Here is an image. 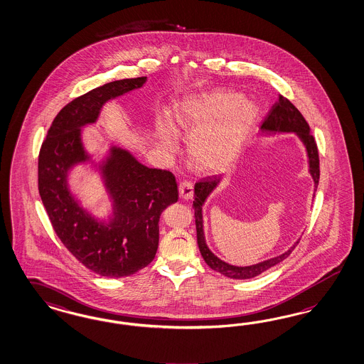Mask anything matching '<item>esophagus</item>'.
<instances>
[{
	"mask_svg": "<svg viewBox=\"0 0 364 364\" xmlns=\"http://www.w3.org/2000/svg\"><path fill=\"white\" fill-rule=\"evenodd\" d=\"M178 190H179V197L182 198V199H193L194 197V186H193V183L191 182H181L179 183V186H178Z\"/></svg>",
	"mask_w": 364,
	"mask_h": 364,
	"instance_id": "34e87169",
	"label": "esophagus"
}]
</instances>
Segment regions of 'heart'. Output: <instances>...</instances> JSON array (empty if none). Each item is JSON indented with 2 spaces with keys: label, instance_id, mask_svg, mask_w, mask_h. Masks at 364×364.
I'll return each mask as SVG.
<instances>
[{
  "label": "heart",
  "instance_id": "heart-1",
  "mask_svg": "<svg viewBox=\"0 0 364 364\" xmlns=\"http://www.w3.org/2000/svg\"><path fill=\"white\" fill-rule=\"evenodd\" d=\"M258 117L255 102L237 92L217 89L185 98L178 109L177 124L193 133L188 142L193 165L205 173H218L238 161ZM156 136L166 153L177 151V126L167 110L158 114Z\"/></svg>",
  "mask_w": 364,
  "mask_h": 364
}]
</instances>
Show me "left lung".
I'll return each instance as SVG.
<instances>
[{
  "mask_svg": "<svg viewBox=\"0 0 364 364\" xmlns=\"http://www.w3.org/2000/svg\"><path fill=\"white\" fill-rule=\"evenodd\" d=\"M260 132L263 134H277V133H295L296 136L301 139V144L306 147L307 159H309V171L311 174L314 181V190L316 191V187L319 183V156H318V147L316 142L310 133V126L306 122L304 117L301 112L291 104L287 98L279 95L278 101L272 105L269 114L264 117ZM222 181V176L219 177L206 178L200 182L196 183L194 186V197L193 206L196 211V226H197L198 247L203 257L205 262L208 263V267L213 270L218 271L222 275L232 278V279H250L257 275L262 274L263 271L269 270L272 266L281 263L282 260L286 259L295 246L299 243V239L291 246L290 249L284 251L281 255L274 257L270 259L263 260L257 264L251 266H232L226 263L225 260L219 259L218 257L211 252L206 245L205 239V231H203V205L206 202L208 196L214 191V188L218 186L219 182ZM315 196V194H314Z\"/></svg>",
  "mask_w": 364,
  "mask_h": 364,
  "instance_id": "obj_1",
  "label": "left lung"
}]
</instances>
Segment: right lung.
Listing matches in <instances>:
<instances>
[{
    "label": "right lung",
    "mask_w": 364,
    "mask_h": 364,
    "mask_svg": "<svg viewBox=\"0 0 364 364\" xmlns=\"http://www.w3.org/2000/svg\"><path fill=\"white\" fill-rule=\"evenodd\" d=\"M147 77L105 83L66 105L54 118L38 156V190L53 229L85 267L121 278L146 267L156 257L162 211L178 200L176 177L142 165L129 150L112 145L98 164L86 150L82 127L97 122L104 105L141 89ZM99 171L112 202L107 220L97 219L68 186L77 164Z\"/></svg>",
    "instance_id": "add662e5"
}]
</instances>
